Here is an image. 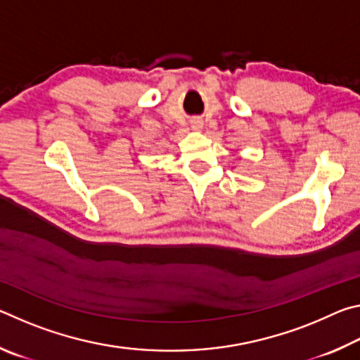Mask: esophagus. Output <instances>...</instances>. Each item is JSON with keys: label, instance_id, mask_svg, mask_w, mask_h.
Instances as JSON below:
<instances>
[{"label": "esophagus", "instance_id": "1", "mask_svg": "<svg viewBox=\"0 0 360 360\" xmlns=\"http://www.w3.org/2000/svg\"><path fill=\"white\" fill-rule=\"evenodd\" d=\"M192 127H193L195 130H200V129H202V122H200V120H195Z\"/></svg>", "mask_w": 360, "mask_h": 360}]
</instances>
